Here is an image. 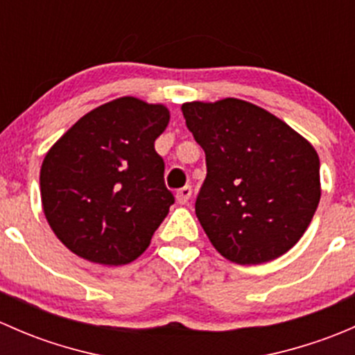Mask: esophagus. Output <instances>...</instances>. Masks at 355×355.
I'll return each instance as SVG.
<instances>
[{
    "label": "esophagus",
    "instance_id": "obj_1",
    "mask_svg": "<svg viewBox=\"0 0 355 355\" xmlns=\"http://www.w3.org/2000/svg\"><path fill=\"white\" fill-rule=\"evenodd\" d=\"M191 196H192L191 185H185V187L178 189V191H177V200L180 204H187L189 199H191Z\"/></svg>",
    "mask_w": 355,
    "mask_h": 355
}]
</instances>
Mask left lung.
Listing matches in <instances>:
<instances>
[{"label":"left lung","instance_id":"obj_1","mask_svg":"<svg viewBox=\"0 0 355 355\" xmlns=\"http://www.w3.org/2000/svg\"><path fill=\"white\" fill-rule=\"evenodd\" d=\"M206 153L198 214L214 249L237 264H259L292 249L321 198L313 146L270 111L242 99L182 105Z\"/></svg>","mask_w":355,"mask_h":355}]
</instances>
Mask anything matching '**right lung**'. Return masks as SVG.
I'll list each match as a JSON object with an SVG mask.
<instances>
[{"label":"right lung","mask_w":355,"mask_h":355,"mask_svg":"<svg viewBox=\"0 0 355 355\" xmlns=\"http://www.w3.org/2000/svg\"><path fill=\"white\" fill-rule=\"evenodd\" d=\"M163 105L120 98L84 114L41 166L46 220L68 249L92 263L137 259L175 202L155 141Z\"/></svg>","instance_id":"right-lung-1"}]
</instances>
